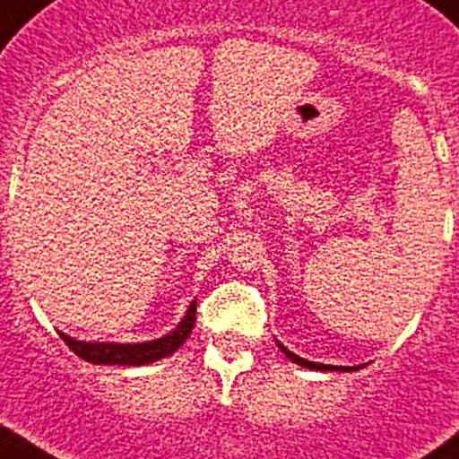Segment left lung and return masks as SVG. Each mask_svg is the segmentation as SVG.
Masks as SVG:
<instances>
[{"label":"left lung","instance_id":"1","mask_svg":"<svg viewBox=\"0 0 459 459\" xmlns=\"http://www.w3.org/2000/svg\"><path fill=\"white\" fill-rule=\"evenodd\" d=\"M276 345H279L281 352L286 354V357L290 359L292 363H297V366H304V368H311V370H342V373H350V370H359V366H352V368H350V366H327V363L307 361V359H301V357H297L295 352H290V350H288L283 342L276 341Z\"/></svg>","mask_w":459,"mask_h":459}]
</instances>
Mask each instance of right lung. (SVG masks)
<instances>
[{
    "label": "right lung",
    "mask_w": 459,
    "mask_h": 459,
    "mask_svg": "<svg viewBox=\"0 0 459 459\" xmlns=\"http://www.w3.org/2000/svg\"><path fill=\"white\" fill-rule=\"evenodd\" d=\"M196 322V299L189 304L185 311L183 320L176 325L164 336L155 338V341L143 342H100V341H77V338L68 336L61 332L59 336L64 338L77 357H82L89 363H98V366H146V363H155L160 359L169 357L183 345L189 338Z\"/></svg>",
    "instance_id": "obj_1"
}]
</instances>
